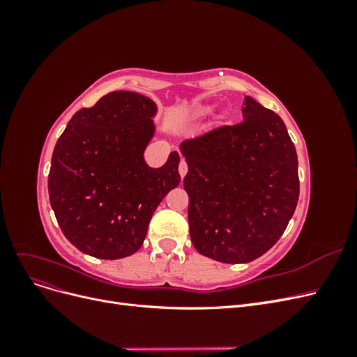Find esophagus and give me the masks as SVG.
Wrapping results in <instances>:
<instances>
[{
  "mask_svg": "<svg viewBox=\"0 0 357 357\" xmlns=\"http://www.w3.org/2000/svg\"><path fill=\"white\" fill-rule=\"evenodd\" d=\"M178 172H180V177L183 178L186 176V172H188V164L185 162V159H181L180 160V165H178Z\"/></svg>",
  "mask_w": 357,
  "mask_h": 357,
  "instance_id": "obj_1",
  "label": "esophagus"
}]
</instances>
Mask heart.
<instances>
[{"label":"heart","instance_id":"heart-1","mask_svg":"<svg viewBox=\"0 0 357 357\" xmlns=\"http://www.w3.org/2000/svg\"><path fill=\"white\" fill-rule=\"evenodd\" d=\"M202 113H204V112H202Z\"/></svg>","mask_w":357,"mask_h":357}]
</instances>
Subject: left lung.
<instances>
[{
  "label": "left lung",
  "mask_w": 357,
  "mask_h": 357,
  "mask_svg": "<svg viewBox=\"0 0 357 357\" xmlns=\"http://www.w3.org/2000/svg\"><path fill=\"white\" fill-rule=\"evenodd\" d=\"M243 122L185 139L190 240L223 264H247L283 235L299 198L298 156L282 117L252 96Z\"/></svg>",
  "instance_id": "8db88e82"
}]
</instances>
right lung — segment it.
<instances>
[{
    "instance_id": "right-lung-1",
    "label": "right lung",
    "mask_w": 357,
    "mask_h": 357,
    "mask_svg": "<svg viewBox=\"0 0 357 357\" xmlns=\"http://www.w3.org/2000/svg\"><path fill=\"white\" fill-rule=\"evenodd\" d=\"M156 113L147 96L114 91L75 113L59 137L49 199L61 231L80 252L98 259L134 255L158 205L178 186L177 152L160 168L144 160Z\"/></svg>"
}]
</instances>
